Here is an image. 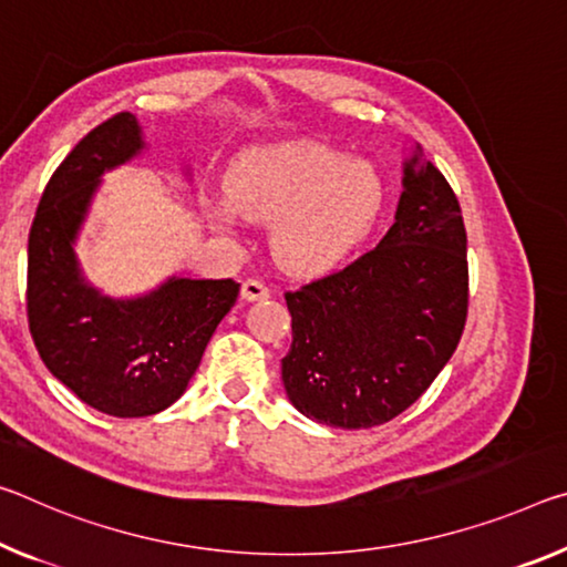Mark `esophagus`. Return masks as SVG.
<instances>
[{
    "mask_svg": "<svg viewBox=\"0 0 567 567\" xmlns=\"http://www.w3.org/2000/svg\"><path fill=\"white\" fill-rule=\"evenodd\" d=\"M269 298V287L259 280H245L241 285V300L247 302H257V300H267Z\"/></svg>",
    "mask_w": 567,
    "mask_h": 567,
    "instance_id": "1",
    "label": "esophagus"
}]
</instances>
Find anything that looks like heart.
I'll return each instance as SVG.
<instances>
[{
	"label": "heart",
	"instance_id": "1",
	"mask_svg": "<svg viewBox=\"0 0 567 567\" xmlns=\"http://www.w3.org/2000/svg\"><path fill=\"white\" fill-rule=\"evenodd\" d=\"M224 184L227 194L206 196L214 221H272L275 257L302 275L343 262L371 235L385 202L383 176L371 161L316 141L241 151Z\"/></svg>",
	"mask_w": 567,
	"mask_h": 567
}]
</instances>
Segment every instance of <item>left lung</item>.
I'll list each match as a JSON object with an SVG mask.
<instances>
[{"label": "left lung", "instance_id": "left-lung-1", "mask_svg": "<svg viewBox=\"0 0 567 567\" xmlns=\"http://www.w3.org/2000/svg\"><path fill=\"white\" fill-rule=\"evenodd\" d=\"M413 146L396 221L379 247L287 292V399L336 429L381 426L424 393L460 346L470 272L460 202Z\"/></svg>", "mask_w": 567, "mask_h": 567}]
</instances>
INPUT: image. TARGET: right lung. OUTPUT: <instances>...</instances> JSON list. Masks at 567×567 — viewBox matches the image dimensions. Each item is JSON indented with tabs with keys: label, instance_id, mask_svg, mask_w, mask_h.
<instances>
[{
	"label": "right lung",
	"instance_id": "1",
	"mask_svg": "<svg viewBox=\"0 0 567 567\" xmlns=\"http://www.w3.org/2000/svg\"><path fill=\"white\" fill-rule=\"evenodd\" d=\"M146 148L133 113L97 125L52 174L27 245V318L42 363L87 406L118 419L151 416L182 399L235 280L168 277L136 298H111L85 280L75 241L105 171Z\"/></svg>",
	"mask_w": 567,
	"mask_h": 567
}]
</instances>
